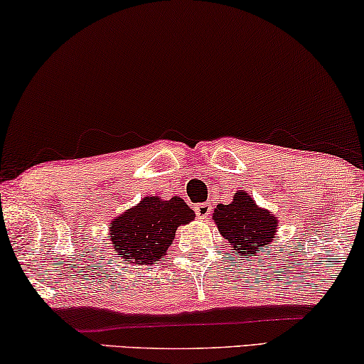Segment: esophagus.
I'll return each instance as SVG.
<instances>
[{"instance_id": "34e87169", "label": "esophagus", "mask_w": 364, "mask_h": 364, "mask_svg": "<svg viewBox=\"0 0 364 364\" xmlns=\"http://www.w3.org/2000/svg\"><path fill=\"white\" fill-rule=\"evenodd\" d=\"M194 210H196V215L199 217V219H205V217L210 214V204L209 203H199V204H196Z\"/></svg>"}]
</instances>
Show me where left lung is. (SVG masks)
Wrapping results in <instances>:
<instances>
[{
	"mask_svg": "<svg viewBox=\"0 0 364 364\" xmlns=\"http://www.w3.org/2000/svg\"><path fill=\"white\" fill-rule=\"evenodd\" d=\"M214 224L234 253L240 258L257 257L264 247H271L278 232V217L259 208L243 189L234 194L229 204H217L213 214Z\"/></svg>",
	"mask_w": 364,
	"mask_h": 364,
	"instance_id": "1",
	"label": "left lung"
}]
</instances>
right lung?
<instances>
[{
    "mask_svg": "<svg viewBox=\"0 0 364 364\" xmlns=\"http://www.w3.org/2000/svg\"><path fill=\"white\" fill-rule=\"evenodd\" d=\"M194 217V210L180 196L168 200L145 196L114 217L107 234L124 263L154 264L166 255L178 227L189 224Z\"/></svg>",
    "mask_w": 364,
    "mask_h": 364,
    "instance_id": "add662e5",
    "label": "right lung"
}]
</instances>
